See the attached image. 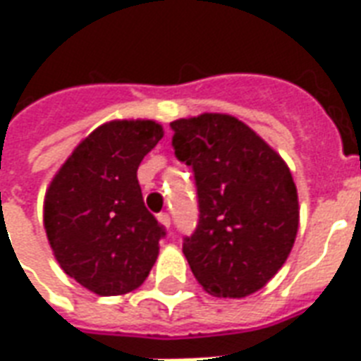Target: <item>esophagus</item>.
I'll return each instance as SVG.
<instances>
[{
  "label": "esophagus",
  "instance_id": "obj_1",
  "mask_svg": "<svg viewBox=\"0 0 361 361\" xmlns=\"http://www.w3.org/2000/svg\"><path fill=\"white\" fill-rule=\"evenodd\" d=\"M158 222L164 228H170V222H172V220H170V214H168V212H160V214H158Z\"/></svg>",
  "mask_w": 361,
  "mask_h": 361
}]
</instances>
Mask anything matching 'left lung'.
<instances>
[{
  "label": "left lung",
  "instance_id": "left-lung-1",
  "mask_svg": "<svg viewBox=\"0 0 361 361\" xmlns=\"http://www.w3.org/2000/svg\"><path fill=\"white\" fill-rule=\"evenodd\" d=\"M176 157L193 168L199 224L183 255L216 298L255 294L286 263L300 226L290 168L269 142L228 114L170 123Z\"/></svg>",
  "mask_w": 361,
  "mask_h": 361
}]
</instances>
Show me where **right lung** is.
<instances>
[{"instance_id": "obj_1", "label": "right lung", "mask_w": 361, "mask_h": 361, "mask_svg": "<svg viewBox=\"0 0 361 361\" xmlns=\"http://www.w3.org/2000/svg\"><path fill=\"white\" fill-rule=\"evenodd\" d=\"M164 137L154 119H111L87 135L44 197V230L66 274L98 295L141 286L164 230L147 211L137 168Z\"/></svg>"}]
</instances>
